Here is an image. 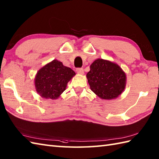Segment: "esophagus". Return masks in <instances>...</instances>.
I'll return each instance as SVG.
<instances>
[{"instance_id":"34e87169","label":"esophagus","mask_w":159,"mask_h":159,"mask_svg":"<svg viewBox=\"0 0 159 159\" xmlns=\"http://www.w3.org/2000/svg\"><path fill=\"white\" fill-rule=\"evenodd\" d=\"M76 71L78 74H84V70L83 68H76Z\"/></svg>"}]
</instances>
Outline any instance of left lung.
<instances>
[{"label":"left lung","mask_w":159,"mask_h":159,"mask_svg":"<svg viewBox=\"0 0 159 159\" xmlns=\"http://www.w3.org/2000/svg\"><path fill=\"white\" fill-rule=\"evenodd\" d=\"M90 88L102 99L111 100L119 96L126 86V74L117 64L96 59L87 74Z\"/></svg>","instance_id":"1"}]
</instances>
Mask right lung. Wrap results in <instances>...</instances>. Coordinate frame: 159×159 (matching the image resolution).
<instances>
[{
  "label": "right lung",
  "mask_w": 159,
  "mask_h": 159,
  "mask_svg": "<svg viewBox=\"0 0 159 159\" xmlns=\"http://www.w3.org/2000/svg\"><path fill=\"white\" fill-rule=\"evenodd\" d=\"M75 75L74 71L57 60L40 69L35 79L36 91L44 98L57 99L66 90L67 84Z\"/></svg>",
  "instance_id": "add662e5"
}]
</instances>
